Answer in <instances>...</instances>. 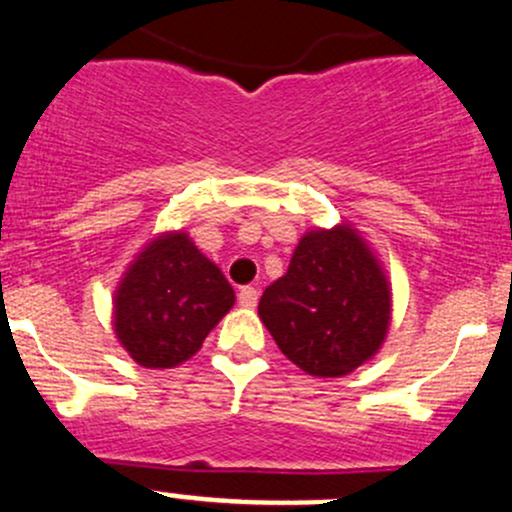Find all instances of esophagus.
<instances>
[{"instance_id":"obj_1","label":"esophagus","mask_w":512,"mask_h":512,"mask_svg":"<svg viewBox=\"0 0 512 512\" xmlns=\"http://www.w3.org/2000/svg\"><path fill=\"white\" fill-rule=\"evenodd\" d=\"M257 299H260V291H257L255 286H243V289L238 291V303L243 308H255Z\"/></svg>"}]
</instances>
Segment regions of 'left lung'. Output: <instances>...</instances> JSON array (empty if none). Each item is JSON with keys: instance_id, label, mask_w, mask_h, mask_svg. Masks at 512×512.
I'll return each mask as SVG.
<instances>
[{"instance_id": "obj_1", "label": "left lung", "mask_w": 512, "mask_h": 512, "mask_svg": "<svg viewBox=\"0 0 512 512\" xmlns=\"http://www.w3.org/2000/svg\"><path fill=\"white\" fill-rule=\"evenodd\" d=\"M257 313L286 359L311 376L338 379L384 345L391 282L362 233L342 221L303 233Z\"/></svg>"}]
</instances>
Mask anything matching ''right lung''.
<instances>
[{
	"mask_svg": "<svg viewBox=\"0 0 512 512\" xmlns=\"http://www.w3.org/2000/svg\"><path fill=\"white\" fill-rule=\"evenodd\" d=\"M235 291L189 233H157L123 272L114 291V333L145 369L192 359L226 313Z\"/></svg>",
	"mask_w": 512,
	"mask_h": 512,
	"instance_id": "1",
	"label": "right lung"
}]
</instances>
